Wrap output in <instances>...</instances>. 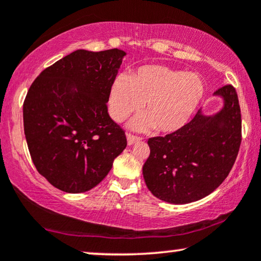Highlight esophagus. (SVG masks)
<instances>
[{
  "label": "esophagus",
  "mask_w": 261,
  "mask_h": 261,
  "mask_svg": "<svg viewBox=\"0 0 261 261\" xmlns=\"http://www.w3.org/2000/svg\"><path fill=\"white\" fill-rule=\"evenodd\" d=\"M141 140V138H139V137H135V135H132V134H127V142H128V145H133L134 142H137V141H140Z\"/></svg>",
  "instance_id": "1"
}]
</instances>
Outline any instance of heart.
Segmentation results:
<instances>
[{
  "label": "heart",
  "instance_id": "heart-1",
  "mask_svg": "<svg viewBox=\"0 0 261 261\" xmlns=\"http://www.w3.org/2000/svg\"><path fill=\"white\" fill-rule=\"evenodd\" d=\"M204 92V82L197 73L164 65H145L132 77L120 73L114 78L109 113L115 121H123L145 103L147 114L134 119L130 127L138 130L156 127L162 133H174L189 123Z\"/></svg>",
  "mask_w": 261,
  "mask_h": 261
}]
</instances>
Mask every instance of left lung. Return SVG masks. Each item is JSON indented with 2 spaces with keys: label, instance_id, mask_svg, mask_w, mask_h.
Instances as JSON below:
<instances>
[{
  "label": "left lung",
  "instance_id": "8db88e82",
  "mask_svg": "<svg viewBox=\"0 0 261 261\" xmlns=\"http://www.w3.org/2000/svg\"><path fill=\"white\" fill-rule=\"evenodd\" d=\"M223 107L214 115L199 109L180 130L148 139L142 166L145 183L156 198L173 204L198 201L229 174L241 144V112L231 85L214 92Z\"/></svg>",
  "mask_w": 261,
  "mask_h": 261
}]
</instances>
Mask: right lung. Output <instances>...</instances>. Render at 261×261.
I'll return each mask as SVG.
<instances>
[{"label":"right lung","instance_id":"1","mask_svg":"<svg viewBox=\"0 0 261 261\" xmlns=\"http://www.w3.org/2000/svg\"><path fill=\"white\" fill-rule=\"evenodd\" d=\"M126 52L77 49L45 69L23 102V129L38 172L80 194L101 183L127 139L107 103Z\"/></svg>","mask_w":261,"mask_h":261}]
</instances>
